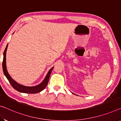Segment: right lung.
Instances as JSON below:
<instances>
[{
    "instance_id": "obj_1",
    "label": "right lung",
    "mask_w": 121,
    "mask_h": 121,
    "mask_svg": "<svg viewBox=\"0 0 121 121\" xmlns=\"http://www.w3.org/2000/svg\"><path fill=\"white\" fill-rule=\"evenodd\" d=\"M7 46H8V44H7V46L4 52V57H3V70L5 76H6L7 79H8L9 82L12 85V86L13 88L15 90H17L18 91L20 92H23V93H26V94H36V93L39 92L44 90V89L46 88V86H47L48 82H49V79L50 78V75H51V71L52 70L53 68H52L51 69L49 70V71L48 72L47 75H46L45 79H44V81L40 83V84L35 86H26L24 85H22L21 84H18L16 82V81H14L11 76L9 75L8 72L7 71L6 69V52Z\"/></svg>"
}]
</instances>
